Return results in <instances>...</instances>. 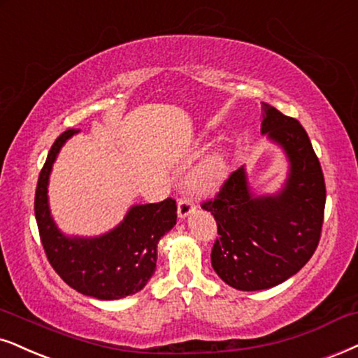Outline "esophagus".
Returning <instances> with one entry per match:
<instances>
[{"label": "esophagus", "mask_w": 358, "mask_h": 358, "mask_svg": "<svg viewBox=\"0 0 358 358\" xmlns=\"http://www.w3.org/2000/svg\"><path fill=\"white\" fill-rule=\"evenodd\" d=\"M193 210H194V203H193L192 198H187V196L180 198V200H178V216H180V218H182V220L187 218V216Z\"/></svg>", "instance_id": "34e87169"}]
</instances>
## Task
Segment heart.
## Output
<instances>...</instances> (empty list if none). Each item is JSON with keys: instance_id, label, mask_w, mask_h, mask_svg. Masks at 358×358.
Instances as JSON below:
<instances>
[{"instance_id": "obj_1", "label": "heart", "mask_w": 358, "mask_h": 358, "mask_svg": "<svg viewBox=\"0 0 358 358\" xmlns=\"http://www.w3.org/2000/svg\"><path fill=\"white\" fill-rule=\"evenodd\" d=\"M226 175V157L221 150H211L193 166L188 182L194 189H215L223 183Z\"/></svg>"}]
</instances>
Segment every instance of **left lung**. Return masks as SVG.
<instances>
[{
	"instance_id": "8db88e82",
	"label": "left lung",
	"mask_w": 358,
	"mask_h": 358,
	"mask_svg": "<svg viewBox=\"0 0 358 358\" xmlns=\"http://www.w3.org/2000/svg\"><path fill=\"white\" fill-rule=\"evenodd\" d=\"M261 134L286 153L282 188L255 194L241 166L215 200L201 205L218 224L213 269L238 291L274 287L299 273L317 248L324 223V173L304 127L262 102Z\"/></svg>"
}]
</instances>
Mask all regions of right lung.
Here are the masks:
<instances>
[{"instance_id":"add662e5","label":"right lung","mask_w":358,"mask_h":358,"mask_svg":"<svg viewBox=\"0 0 358 358\" xmlns=\"http://www.w3.org/2000/svg\"><path fill=\"white\" fill-rule=\"evenodd\" d=\"M78 132L59 135L39 173L34 213L41 243L54 271L72 289L101 301L122 299L142 291L155 273L158 241L176 224V201L130 206L125 218L101 236H67L51 216L48 185L57 153Z\"/></svg>"}]
</instances>
